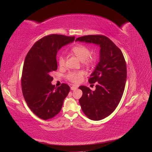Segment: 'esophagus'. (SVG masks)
<instances>
[{"mask_svg":"<svg viewBox=\"0 0 152 152\" xmlns=\"http://www.w3.org/2000/svg\"><path fill=\"white\" fill-rule=\"evenodd\" d=\"M71 89L72 90V91H74V90H75V89H77V88H78V87L77 86H75V85H72V86H71Z\"/></svg>","mask_w":152,"mask_h":152,"instance_id":"esophagus-1","label":"esophagus"}]
</instances>
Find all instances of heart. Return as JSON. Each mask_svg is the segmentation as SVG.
I'll return each mask as SVG.
<instances>
[{
  "mask_svg": "<svg viewBox=\"0 0 152 152\" xmlns=\"http://www.w3.org/2000/svg\"><path fill=\"white\" fill-rule=\"evenodd\" d=\"M72 52L86 65H93L96 62V57L90 54V49L84 45L78 44L72 48ZM66 58L63 55H60L58 58L59 66L64 67L65 65ZM84 72L83 71L70 72L66 75V79L71 82L78 84L82 80Z\"/></svg>",
  "mask_w": 152,
  "mask_h": 152,
  "instance_id": "1",
  "label": "heart"
}]
</instances>
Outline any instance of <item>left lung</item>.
<instances>
[{
    "mask_svg": "<svg viewBox=\"0 0 152 152\" xmlns=\"http://www.w3.org/2000/svg\"><path fill=\"white\" fill-rule=\"evenodd\" d=\"M75 41L94 43L100 47V61L89 78L90 84L96 82V90L81 86L79 99L82 112L89 119L99 121L109 116L122 98L127 79L126 62L117 45L103 35H89Z\"/></svg>",
    "mask_w": 152,
    "mask_h": 152,
    "instance_id": "obj_1",
    "label": "left lung"
}]
</instances>
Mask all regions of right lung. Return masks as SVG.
<instances>
[{
    "mask_svg": "<svg viewBox=\"0 0 152 152\" xmlns=\"http://www.w3.org/2000/svg\"><path fill=\"white\" fill-rule=\"evenodd\" d=\"M74 40L75 36H45L37 41L26 56L21 75L23 95L31 112L43 120L53 118L59 113L70 92L66 84L58 87L52 85L51 75L58 68V50Z\"/></svg>",
    "mask_w": 152,
    "mask_h": 152,
    "instance_id": "obj_1",
    "label": "right lung"
}]
</instances>
